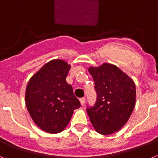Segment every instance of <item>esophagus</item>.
Returning <instances> with one entry per match:
<instances>
[{
  "label": "esophagus",
  "instance_id": "34e87169",
  "mask_svg": "<svg viewBox=\"0 0 158 158\" xmlns=\"http://www.w3.org/2000/svg\"><path fill=\"white\" fill-rule=\"evenodd\" d=\"M79 101H80L81 105H82V106H83V105L85 104V102H86V98H82L79 99Z\"/></svg>",
  "mask_w": 158,
  "mask_h": 158
}]
</instances>
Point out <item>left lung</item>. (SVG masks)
Segmentation results:
<instances>
[{"label": "left lung", "instance_id": "1", "mask_svg": "<svg viewBox=\"0 0 158 158\" xmlns=\"http://www.w3.org/2000/svg\"><path fill=\"white\" fill-rule=\"evenodd\" d=\"M98 98L88 108V116L97 132L111 135L123 127L134 110L136 88L134 81L114 64L89 67Z\"/></svg>", "mask_w": 158, "mask_h": 158}]
</instances>
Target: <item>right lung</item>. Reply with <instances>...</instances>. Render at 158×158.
I'll return each instance as SVG.
<instances>
[{
	"label": "right lung",
	"instance_id": "1",
	"mask_svg": "<svg viewBox=\"0 0 158 158\" xmlns=\"http://www.w3.org/2000/svg\"><path fill=\"white\" fill-rule=\"evenodd\" d=\"M71 65L60 59L52 60L28 81L25 102L31 117L44 131L57 134L66 128L80 102L66 82Z\"/></svg>",
	"mask_w": 158,
	"mask_h": 158
}]
</instances>
